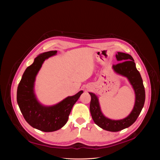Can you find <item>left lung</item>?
Listing matches in <instances>:
<instances>
[{
    "mask_svg": "<svg viewBox=\"0 0 160 160\" xmlns=\"http://www.w3.org/2000/svg\"><path fill=\"white\" fill-rule=\"evenodd\" d=\"M117 60L121 62L113 65L114 71L127 77L135 91V104L131 113L126 118L121 120H112L106 117L100 110L98 97L93 93H89L91 99L90 112L95 123L99 127L110 132H119L127 128L135 122L139 115L145 100V91L142 80L138 71L133 58L128 54L118 52L116 54Z\"/></svg>",
    "mask_w": 160,
    "mask_h": 160,
    "instance_id": "1",
    "label": "left lung"
}]
</instances>
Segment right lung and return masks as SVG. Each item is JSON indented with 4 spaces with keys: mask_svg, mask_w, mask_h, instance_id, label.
Wrapping results in <instances>:
<instances>
[{
    "mask_svg": "<svg viewBox=\"0 0 160 160\" xmlns=\"http://www.w3.org/2000/svg\"><path fill=\"white\" fill-rule=\"evenodd\" d=\"M56 53L57 50H52L36 57L23 73L17 91V101L24 119L33 128L45 132L56 131L63 127L72 106L83 93L80 91L51 106H45L38 102L33 90L36 77L46 59Z\"/></svg>",
    "mask_w": 160,
    "mask_h": 160,
    "instance_id": "1",
    "label": "right lung"
}]
</instances>
